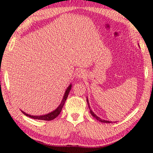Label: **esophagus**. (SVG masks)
I'll list each match as a JSON object with an SVG mask.
<instances>
[{"instance_id":"1","label":"esophagus","mask_w":153,"mask_h":153,"mask_svg":"<svg viewBox=\"0 0 153 153\" xmlns=\"http://www.w3.org/2000/svg\"><path fill=\"white\" fill-rule=\"evenodd\" d=\"M77 78H84L85 77V72L82 70H79L76 72Z\"/></svg>"}]
</instances>
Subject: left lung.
Here are the masks:
<instances>
[{
    "label": "left lung",
    "mask_w": 153,
    "mask_h": 153,
    "mask_svg": "<svg viewBox=\"0 0 153 153\" xmlns=\"http://www.w3.org/2000/svg\"><path fill=\"white\" fill-rule=\"evenodd\" d=\"M86 99H87V103H88V108H89V109H90V113H91V115L93 116V117H94L96 120H97L98 121H100V122H102V123H112V121H107V120H102V119H100V117H98V116L96 115L95 113H94V112H93V111H92V109L91 108H90V104H89V102H88V98H86Z\"/></svg>",
    "instance_id": "left-lung-1"
}]
</instances>
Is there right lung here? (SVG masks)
Masks as SVG:
<instances>
[{
  "label": "right lung",
  "mask_w": 153,
  "mask_h": 153,
  "mask_svg": "<svg viewBox=\"0 0 153 153\" xmlns=\"http://www.w3.org/2000/svg\"><path fill=\"white\" fill-rule=\"evenodd\" d=\"M71 86H72L71 84L68 87H67V88L66 89L63 98L61 100L60 105L58 106V107L56 108V109H55L53 111H52V112L48 113L47 114H46V115H29V114L25 113L24 111H22V112L24 113L25 115H26V116H27V117H31L32 119H34V120H44V121H51V120H54V119L56 118L59 115V114H60L62 108H63V107L65 104V102L66 101L67 98V97H68L69 92H70Z\"/></svg>",
  "instance_id": "1"
}]
</instances>
